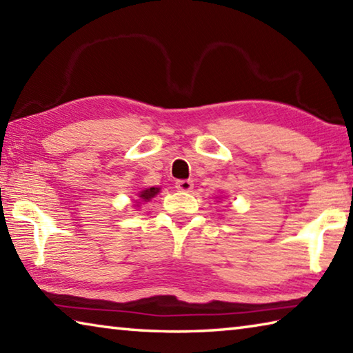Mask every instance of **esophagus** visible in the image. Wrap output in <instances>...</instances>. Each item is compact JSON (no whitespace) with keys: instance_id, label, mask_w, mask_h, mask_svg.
I'll return each mask as SVG.
<instances>
[{"instance_id":"obj_1","label":"esophagus","mask_w":353,"mask_h":353,"mask_svg":"<svg viewBox=\"0 0 353 353\" xmlns=\"http://www.w3.org/2000/svg\"><path fill=\"white\" fill-rule=\"evenodd\" d=\"M176 188L179 191H191L193 190V181H177Z\"/></svg>"}]
</instances>
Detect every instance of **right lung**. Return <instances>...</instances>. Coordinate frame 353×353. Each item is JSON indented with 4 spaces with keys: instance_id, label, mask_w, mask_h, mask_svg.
<instances>
[{
    "instance_id": "obj_1",
    "label": "right lung",
    "mask_w": 353,
    "mask_h": 353,
    "mask_svg": "<svg viewBox=\"0 0 353 353\" xmlns=\"http://www.w3.org/2000/svg\"><path fill=\"white\" fill-rule=\"evenodd\" d=\"M157 193H159V188H155V187H151V188H148V190H143V191H140V199L148 202L149 199L154 198V196L157 194Z\"/></svg>"
}]
</instances>
